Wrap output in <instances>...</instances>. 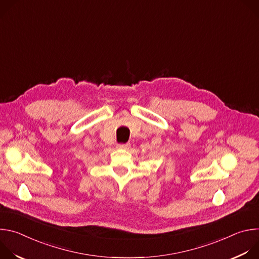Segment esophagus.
Segmentation results:
<instances>
[{"mask_svg": "<svg viewBox=\"0 0 259 259\" xmlns=\"http://www.w3.org/2000/svg\"><path fill=\"white\" fill-rule=\"evenodd\" d=\"M118 149H121V150H128L130 147V144L129 143H120L117 145Z\"/></svg>", "mask_w": 259, "mask_h": 259, "instance_id": "1", "label": "esophagus"}]
</instances>
